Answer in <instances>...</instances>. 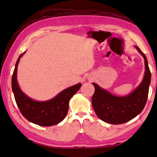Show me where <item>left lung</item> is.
Instances as JSON below:
<instances>
[{"mask_svg":"<svg viewBox=\"0 0 157 157\" xmlns=\"http://www.w3.org/2000/svg\"><path fill=\"white\" fill-rule=\"evenodd\" d=\"M143 56L146 72L143 81L130 95L117 97L102 90L96 83L95 92L91 98L94 110L100 120L112 124H120L128 122L143 111L148 96L151 73L147 58L141 50L136 47Z\"/></svg>","mask_w":157,"mask_h":157,"instance_id":"1","label":"left lung"}]
</instances>
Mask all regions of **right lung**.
Returning a JSON list of instances; mask_svg holds the SVG:
<instances>
[{
    "instance_id": "right-lung-1",
    "label": "right lung",
    "mask_w": 157,
    "mask_h": 157,
    "mask_svg": "<svg viewBox=\"0 0 157 157\" xmlns=\"http://www.w3.org/2000/svg\"><path fill=\"white\" fill-rule=\"evenodd\" d=\"M24 53L17 59L11 78V87L20 113L29 122L35 124L42 126L57 124L66 117L70 99L77 92L82 85L78 83L67 88L48 101L37 102L30 99L20 90L16 79L17 65Z\"/></svg>"
}]
</instances>
